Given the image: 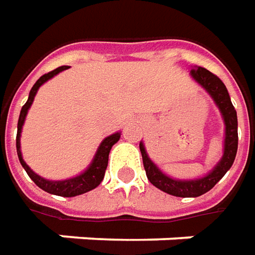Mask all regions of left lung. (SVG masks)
<instances>
[{
    "instance_id": "left-lung-1",
    "label": "left lung",
    "mask_w": 255,
    "mask_h": 255,
    "mask_svg": "<svg viewBox=\"0 0 255 255\" xmlns=\"http://www.w3.org/2000/svg\"><path fill=\"white\" fill-rule=\"evenodd\" d=\"M190 76L198 82L205 90H206L210 97L215 100L216 106L222 113V117L224 120V149L223 156L219 161L212 171L203 178L192 180H179L173 179L171 176L165 175L156 165H155L145 151V146L142 142H139V149L142 155V162H144L145 172L148 180L161 189L165 193H169L178 198H198L200 195L209 192L215 186L219 180L226 175V172L232 168L234 158L237 154V145H239V134H237V113L234 110V106L232 104L229 92L226 89L224 83L209 72L205 67L196 66L190 70Z\"/></svg>"
}]
</instances>
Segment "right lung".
I'll use <instances>...</instances> for the list:
<instances>
[{
	"mask_svg": "<svg viewBox=\"0 0 255 255\" xmlns=\"http://www.w3.org/2000/svg\"><path fill=\"white\" fill-rule=\"evenodd\" d=\"M67 66H60L49 72L46 75L40 76L39 79L36 80V83L33 84V87L29 92V97H28V101L22 106V110H21V114H19V120H18V132H16V152H18V158H19V162L23 166V169L26 171V173L29 175L36 186H39L42 190L48 192V193H52V195H57V196H63V198H73V196H77V195H83L89 190H93L94 188H97L101 183V180L104 178V173H106V169H107V163H109V154L111 151V146L116 144L120 139L121 134L120 132H116L113 135L107 136L103 139V142L99 146L97 152L93 158L90 166L80 175H77L75 178H70V179L66 180H48L40 178L39 175H36L35 172L32 171L31 168L26 165V162L23 161L22 154H21V131H22V126L25 123V117L28 114V110L33 103V99L36 96V92L39 90V87L45 82H48L49 79H52L53 76H56L57 73L66 70Z\"/></svg>",
	"mask_w": 255,
	"mask_h": 255,
	"instance_id": "1",
	"label": "right lung"
}]
</instances>
